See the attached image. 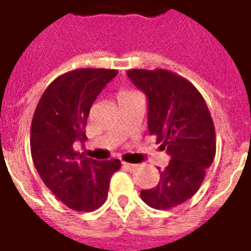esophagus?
<instances>
[{
	"label": "esophagus",
	"mask_w": 251,
	"mask_h": 251,
	"mask_svg": "<svg viewBox=\"0 0 251 251\" xmlns=\"http://www.w3.org/2000/svg\"><path fill=\"white\" fill-rule=\"evenodd\" d=\"M122 167L126 169V171H136L137 169V165H134V164H129V163H122Z\"/></svg>",
	"instance_id": "esophagus-1"
}]
</instances>
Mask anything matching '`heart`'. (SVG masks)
<instances>
[{
    "mask_svg": "<svg viewBox=\"0 0 251 251\" xmlns=\"http://www.w3.org/2000/svg\"><path fill=\"white\" fill-rule=\"evenodd\" d=\"M124 93H129V91H124ZM124 93H122V94H124Z\"/></svg>",
    "mask_w": 251,
    "mask_h": 251,
    "instance_id": "1",
    "label": "heart"
}]
</instances>
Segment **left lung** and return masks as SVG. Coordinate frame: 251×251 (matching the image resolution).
<instances>
[{
    "label": "left lung",
    "mask_w": 251,
    "mask_h": 251,
    "mask_svg": "<svg viewBox=\"0 0 251 251\" xmlns=\"http://www.w3.org/2000/svg\"><path fill=\"white\" fill-rule=\"evenodd\" d=\"M127 76L147 95L149 133L171 157L158 184L142 189L141 199L157 210L174 208L196 194L214 161V122L201 94L183 76L167 70H130Z\"/></svg>",
    "instance_id": "left-lung-1"
}]
</instances>
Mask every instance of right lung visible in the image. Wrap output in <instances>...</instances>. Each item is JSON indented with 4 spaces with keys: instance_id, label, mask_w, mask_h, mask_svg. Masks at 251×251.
<instances>
[{
    "instance_id": "right-lung-1",
    "label": "right lung",
    "mask_w": 251,
    "mask_h": 251,
    "mask_svg": "<svg viewBox=\"0 0 251 251\" xmlns=\"http://www.w3.org/2000/svg\"><path fill=\"white\" fill-rule=\"evenodd\" d=\"M117 70L80 68L63 74L47 87L32 120L30 153L37 172L67 207L94 211L107 198L120 160L97 161L79 156L74 142L86 140L90 109Z\"/></svg>"
}]
</instances>
